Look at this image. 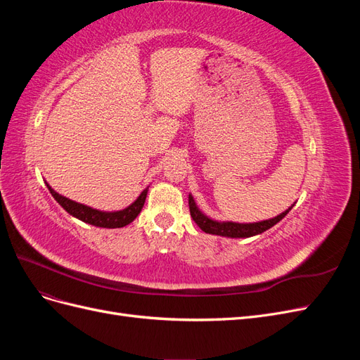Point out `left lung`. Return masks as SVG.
I'll list each match as a JSON object with an SVG mask.
<instances>
[{
  "mask_svg": "<svg viewBox=\"0 0 360 360\" xmlns=\"http://www.w3.org/2000/svg\"><path fill=\"white\" fill-rule=\"evenodd\" d=\"M189 210L192 219L195 221L204 233L209 234H216V236H224V237H252L257 234L264 233L269 228L276 225L279 221L284 219L287 213L291 210V207L284 213L278 214L276 217H271V219L267 221H261V222H254V224H237V222H217L207 217L198 207L195 204V200L192 195H189Z\"/></svg>",
  "mask_w": 360,
  "mask_h": 360,
  "instance_id": "left-lung-1",
  "label": "left lung"
}]
</instances>
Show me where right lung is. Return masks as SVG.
<instances>
[{
    "instance_id": "1",
    "label": "right lung",
    "mask_w": 360,
    "mask_h": 360,
    "mask_svg": "<svg viewBox=\"0 0 360 360\" xmlns=\"http://www.w3.org/2000/svg\"><path fill=\"white\" fill-rule=\"evenodd\" d=\"M46 186H48L52 197L56 198V201L69 214H72L73 217H76V219H79L85 224L101 226V228H122V226L129 225L130 222H134L135 217L141 213V210H143L146 197H147V189H144L143 192H141L139 197L136 198V201L130 204L129 207H126V209L118 210V212H101V210L91 209V207H89V205H84V204H79V202L72 201L66 197H63V195L53 191L48 183H46Z\"/></svg>"
}]
</instances>
